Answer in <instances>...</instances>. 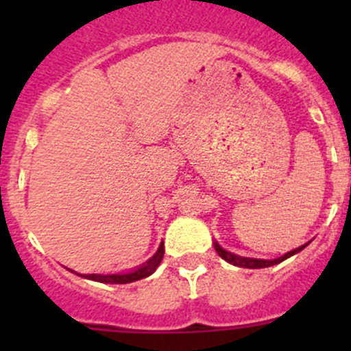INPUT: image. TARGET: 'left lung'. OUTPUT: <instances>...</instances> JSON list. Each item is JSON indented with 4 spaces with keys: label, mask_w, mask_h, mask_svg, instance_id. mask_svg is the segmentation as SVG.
<instances>
[{
    "label": "left lung",
    "mask_w": 351,
    "mask_h": 351,
    "mask_svg": "<svg viewBox=\"0 0 351 351\" xmlns=\"http://www.w3.org/2000/svg\"><path fill=\"white\" fill-rule=\"evenodd\" d=\"M307 244H309V243L302 244V246L295 247V250L289 251V253H285L284 256L275 258V260H261V258L239 256V254H234V253H231V251L224 250V247H222L221 244H219L217 241H214V247H215V251H217V254L222 258V260H226V261H228V263L234 265V267H241V268H267V267H271V265L280 263V261L287 260V258L293 256V254H295V253H299V251H302L304 247L307 246Z\"/></svg>",
    "instance_id": "obj_1"
}]
</instances>
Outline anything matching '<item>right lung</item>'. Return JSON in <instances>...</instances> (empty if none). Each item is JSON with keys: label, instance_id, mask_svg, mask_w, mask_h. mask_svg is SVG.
<instances>
[{"label": "right lung", "instance_id": "1", "mask_svg": "<svg viewBox=\"0 0 351 351\" xmlns=\"http://www.w3.org/2000/svg\"><path fill=\"white\" fill-rule=\"evenodd\" d=\"M162 256H165V244H162V241H161L158 251H156L153 256L146 261V263L139 265V267L134 268V270H130V271H127V274H113V275L76 274V275H80V277H83V278H88V280L100 282V284H130V282L141 280V278H146V277H149V275H153L156 271V268H158L159 263H161ZM69 271H73V270H69Z\"/></svg>", "mask_w": 351, "mask_h": 351}]
</instances>
